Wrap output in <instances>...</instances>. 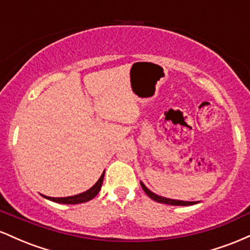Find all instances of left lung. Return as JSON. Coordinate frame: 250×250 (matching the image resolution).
Listing matches in <instances>:
<instances>
[{"label":"left lung","mask_w":250,"mask_h":250,"mask_svg":"<svg viewBox=\"0 0 250 250\" xmlns=\"http://www.w3.org/2000/svg\"><path fill=\"white\" fill-rule=\"evenodd\" d=\"M141 183V187L143 190H145V193L148 195L149 197H150L151 200L156 201V202H160V203H165V205H171V206H191V205H195V203L197 202H188V201H181V200H173V199H167V197H163V196H160V195H156L153 191H150L149 189L146 187L145 185H143L142 182Z\"/></svg>","instance_id":"obj_1"}]
</instances>
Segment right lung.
I'll return each instance as SVG.
<instances>
[{
    "mask_svg": "<svg viewBox=\"0 0 250 250\" xmlns=\"http://www.w3.org/2000/svg\"><path fill=\"white\" fill-rule=\"evenodd\" d=\"M103 177H104V171H103L101 177H100L99 181H97L93 187L88 189L87 191H83L81 194L74 195V196H67V197H50V196H45V195H43V197H45V199L50 201H54V202L63 203V205H77V203L88 202V201L93 200L94 197L99 194L100 189L102 187Z\"/></svg>",
    "mask_w": 250,
    "mask_h": 250,
    "instance_id": "right-lung-1",
    "label": "right lung"
}]
</instances>
